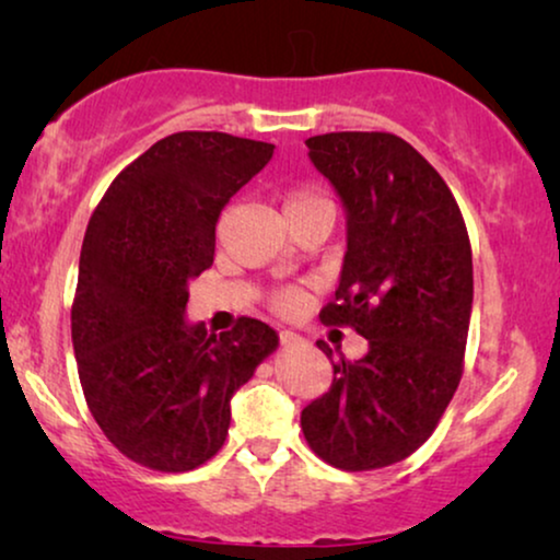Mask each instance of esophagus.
Segmentation results:
<instances>
[{
  "label": "esophagus",
  "instance_id": "34e87169",
  "mask_svg": "<svg viewBox=\"0 0 560 560\" xmlns=\"http://www.w3.org/2000/svg\"><path fill=\"white\" fill-rule=\"evenodd\" d=\"M280 343L285 349H290V347H298V343H303V339L295 331H280Z\"/></svg>",
  "mask_w": 560,
  "mask_h": 560
}]
</instances>
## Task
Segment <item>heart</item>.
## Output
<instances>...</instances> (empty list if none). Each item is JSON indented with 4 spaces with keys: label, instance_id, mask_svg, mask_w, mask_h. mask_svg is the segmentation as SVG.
Masks as SVG:
<instances>
[{
    "label": "heart",
    "instance_id": "obj_1",
    "mask_svg": "<svg viewBox=\"0 0 560 560\" xmlns=\"http://www.w3.org/2000/svg\"><path fill=\"white\" fill-rule=\"evenodd\" d=\"M326 198H320L318 194H311V190H298L285 201V213L288 211H295V209H303V206H313V203H324ZM275 305H278L280 311H295L298 305H301V293H298L295 288H285L280 290V293H275Z\"/></svg>",
    "mask_w": 560,
    "mask_h": 560
}]
</instances>
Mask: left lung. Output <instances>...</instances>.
I'll use <instances>...</instances> for the list:
<instances>
[{
	"label": "left lung",
	"mask_w": 560,
	"mask_h": 560,
	"mask_svg": "<svg viewBox=\"0 0 560 560\" xmlns=\"http://www.w3.org/2000/svg\"><path fill=\"white\" fill-rule=\"evenodd\" d=\"M347 217V252L324 324L354 326L366 354L334 364V385L301 412L308 446L347 471L408 458L462 380L471 247L456 198L400 137L331 132L305 140ZM334 357L326 341H316Z\"/></svg>",
	"instance_id": "8db88e82"
}]
</instances>
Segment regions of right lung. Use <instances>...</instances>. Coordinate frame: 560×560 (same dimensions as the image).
I'll return each mask as SVG.
<instances>
[{"instance_id": "obj_1", "label": "right lung", "mask_w": 560, "mask_h": 560, "mask_svg": "<svg viewBox=\"0 0 560 560\" xmlns=\"http://www.w3.org/2000/svg\"><path fill=\"white\" fill-rule=\"evenodd\" d=\"M272 152L226 132L171 135L114 178L89 221L71 311L81 387L106 439L148 469L209 462L234 393L280 343L257 318L219 336L186 318L221 209Z\"/></svg>"}]
</instances>
